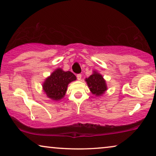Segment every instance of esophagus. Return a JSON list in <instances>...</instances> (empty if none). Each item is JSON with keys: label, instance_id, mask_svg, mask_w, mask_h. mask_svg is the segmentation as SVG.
<instances>
[{"label": "esophagus", "instance_id": "esophagus-1", "mask_svg": "<svg viewBox=\"0 0 156 156\" xmlns=\"http://www.w3.org/2000/svg\"><path fill=\"white\" fill-rule=\"evenodd\" d=\"M76 78H77V80H80L81 79H82V75H81L80 74H77V75H76Z\"/></svg>", "mask_w": 156, "mask_h": 156}]
</instances>
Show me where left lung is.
Listing matches in <instances>:
<instances>
[{"mask_svg": "<svg viewBox=\"0 0 156 156\" xmlns=\"http://www.w3.org/2000/svg\"><path fill=\"white\" fill-rule=\"evenodd\" d=\"M89 90L91 94L97 97L102 96L107 90V85L103 76L96 70H94L93 74L89 77L85 79Z\"/></svg>", "mask_w": 156, "mask_h": 156, "instance_id": "left-lung-1", "label": "left lung"}]
</instances>
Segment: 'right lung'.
Masks as SVG:
<instances>
[{
  "label": "right lung",
  "mask_w": 156,
  "mask_h": 156,
  "mask_svg": "<svg viewBox=\"0 0 156 156\" xmlns=\"http://www.w3.org/2000/svg\"><path fill=\"white\" fill-rule=\"evenodd\" d=\"M76 80V76L72 72L57 68L44 80L42 89L49 99L59 101L65 97L68 84Z\"/></svg>",
  "instance_id": "1"
}]
</instances>
